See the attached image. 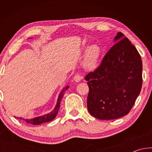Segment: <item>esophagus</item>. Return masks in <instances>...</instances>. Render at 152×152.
Here are the masks:
<instances>
[{"instance_id": "34e87169", "label": "esophagus", "mask_w": 152, "mask_h": 152, "mask_svg": "<svg viewBox=\"0 0 152 152\" xmlns=\"http://www.w3.org/2000/svg\"><path fill=\"white\" fill-rule=\"evenodd\" d=\"M82 77L80 75V74H76L75 76H74V80L76 82H79L81 80H82Z\"/></svg>"}]
</instances>
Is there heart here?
I'll return each instance as SVG.
<instances>
[{"mask_svg": "<svg viewBox=\"0 0 152 152\" xmlns=\"http://www.w3.org/2000/svg\"><path fill=\"white\" fill-rule=\"evenodd\" d=\"M101 55V48L98 45L94 44L87 49L83 60V66L86 70H94L99 64Z\"/></svg>", "mask_w": 152, "mask_h": 152, "instance_id": "1", "label": "heart"}]
</instances>
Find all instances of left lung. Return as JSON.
Wrapping results in <instances>:
<instances>
[{
	"mask_svg": "<svg viewBox=\"0 0 152 152\" xmlns=\"http://www.w3.org/2000/svg\"><path fill=\"white\" fill-rule=\"evenodd\" d=\"M114 42L101 66L85 76L89 87L88 110L101 120L127 115L142 86V61L137 49L121 32Z\"/></svg>",
	"mask_w": 152,
	"mask_h": 152,
	"instance_id": "left-lung-1",
	"label": "left lung"
}]
</instances>
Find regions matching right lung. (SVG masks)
Returning <instances> with one entry per match:
<instances>
[{
    "label": "right lung",
    "instance_id": "right-lung-1",
    "mask_svg": "<svg viewBox=\"0 0 152 152\" xmlns=\"http://www.w3.org/2000/svg\"><path fill=\"white\" fill-rule=\"evenodd\" d=\"M68 88H69V86H66L65 88H64L62 89V91H61V92L58 96V100H57V103H56V107H54V109H53V110H51V112L48 113V114L43 115L42 116H39V117L33 118V119H23L25 121V122H27V123H30V124H33V125L42 124V123L50 122L51 121L54 119L56 117V115L58 114L59 109H60V102L64 95V92L67 91ZM20 119H22V118H20Z\"/></svg>",
    "mask_w": 152,
    "mask_h": 152
}]
</instances>
